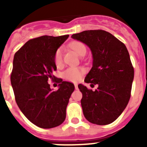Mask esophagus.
<instances>
[{"label":"esophagus","mask_w":147,"mask_h":147,"mask_svg":"<svg viewBox=\"0 0 147 147\" xmlns=\"http://www.w3.org/2000/svg\"><path fill=\"white\" fill-rule=\"evenodd\" d=\"M74 86H75V88H76V89H77V88H78V85H77V84H76V83H75V84H74Z\"/></svg>","instance_id":"34e87169"}]
</instances>
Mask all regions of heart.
Returning a JSON list of instances; mask_svg holds the SVG:
<instances>
[{"label": "heart", "instance_id": "obj_1", "mask_svg": "<svg viewBox=\"0 0 147 147\" xmlns=\"http://www.w3.org/2000/svg\"><path fill=\"white\" fill-rule=\"evenodd\" d=\"M70 47L75 52L80 56L84 53H86V47L81 42L74 41L70 44ZM54 63L57 66L61 65L62 62V49H58L54 54ZM83 69L79 67H71L66 69L63 72L62 76L65 80L71 82H76L80 80L83 74Z\"/></svg>", "mask_w": 147, "mask_h": 147}]
</instances>
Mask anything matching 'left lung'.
<instances>
[{
  "label": "left lung",
  "instance_id": "8db88e82",
  "mask_svg": "<svg viewBox=\"0 0 147 147\" xmlns=\"http://www.w3.org/2000/svg\"><path fill=\"white\" fill-rule=\"evenodd\" d=\"M86 44L93 55V66L85 82L98 85L93 91L80 84L81 105L85 119L107 125L118 119L130 98L134 68L127 47L104 30H88L71 36Z\"/></svg>",
  "mask_w": 147,
  "mask_h": 147
}]
</instances>
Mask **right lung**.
I'll return each instance as SVG.
<instances>
[{"mask_svg": "<svg viewBox=\"0 0 147 147\" xmlns=\"http://www.w3.org/2000/svg\"><path fill=\"white\" fill-rule=\"evenodd\" d=\"M69 37L41 36L29 40L15 53L11 84L15 101L26 117L37 127L50 129L60 125L74 85L57 79L59 88L53 90L48 81L57 70L54 54Z\"/></svg>", "mask_w": 147, "mask_h": 147, "instance_id": "1", "label": "right lung"}]
</instances>
